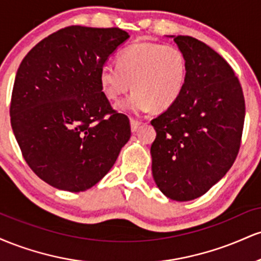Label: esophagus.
<instances>
[{"label":"esophagus","mask_w":261,"mask_h":261,"mask_svg":"<svg viewBox=\"0 0 261 261\" xmlns=\"http://www.w3.org/2000/svg\"><path fill=\"white\" fill-rule=\"evenodd\" d=\"M130 125H131V131H133V133H136V131L139 130V127H140V125H141V121L135 120V119H131Z\"/></svg>","instance_id":"obj_1"}]
</instances>
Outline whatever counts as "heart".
<instances>
[{"instance_id":"obj_1","label":"heart","mask_w":261,"mask_h":261,"mask_svg":"<svg viewBox=\"0 0 261 261\" xmlns=\"http://www.w3.org/2000/svg\"><path fill=\"white\" fill-rule=\"evenodd\" d=\"M188 59L174 45L140 41L124 49L116 58V66L100 68L99 87L109 100L119 101V112L140 114L153 109L164 112L174 106L187 85Z\"/></svg>"}]
</instances>
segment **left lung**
Wrapping results in <instances>:
<instances>
[{"label":"left lung","instance_id":"1","mask_svg":"<svg viewBox=\"0 0 261 261\" xmlns=\"http://www.w3.org/2000/svg\"><path fill=\"white\" fill-rule=\"evenodd\" d=\"M188 59V79L174 106L151 121L152 174L175 201L197 199L234 163L243 133L241 83L222 56L202 41L169 35Z\"/></svg>","mask_w":261,"mask_h":261}]
</instances>
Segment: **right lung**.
Listing matches in <instances>:
<instances>
[{"label": "right lung", "instance_id": "add662e5", "mask_svg": "<svg viewBox=\"0 0 261 261\" xmlns=\"http://www.w3.org/2000/svg\"><path fill=\"white\" fill-rule=\"evenodd\" d=\"M130 35L119 28L72 25L53 33L18 67L11 125L33 172L51 187L80 193L112 169L131 136L112 109L100 68Z\"/></svg>", "mask_w": 261, "mask_h": 261}]
</instances>
